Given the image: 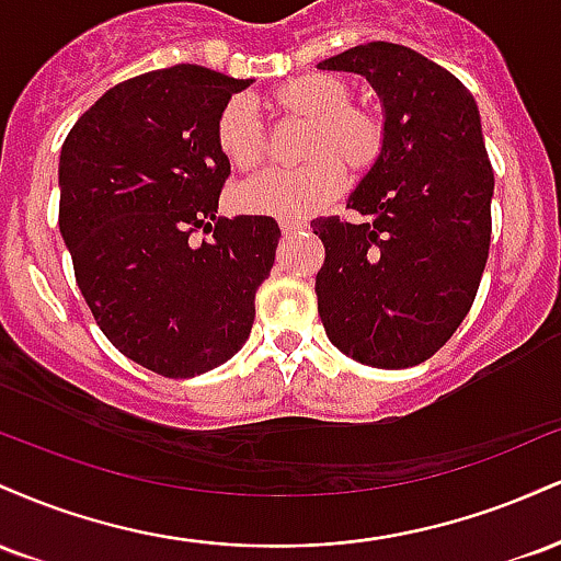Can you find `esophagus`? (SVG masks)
Instances as JSON below:
<instances>
[{"instance_id": "1", "label": "esophagus", "mask_w": 561, "mask_h": 561, "mask_svg": "<svg viewBox=\"0 0 561 561\" xmlns=\"http://www.w3.org/2000/svg\"><path fill=\"white\" fill-rule=\"evenodd\" d=\"M306 227L308 224H302V221H282L279 224V229L285 231V234H295V231H302Z\"/></svg>"}]
</instances>
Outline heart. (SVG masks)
Masks as SVG:
<instances>
[{"mask_svg": "<svg viewBox=\"0 0 561 561\" xmlns=\"http://www.w3.org/2000/svg\"><path fill=\"white\" fill-rule=\"evenodd\" d=\"M351 87L337 76H298L276 89V105L289 115L311 118L306 139L308 163L298 169H266L234 186V203L248 214L308 218L324 210L347 186V171L369 169L385 145V124L369 107L351 105ZM218 150L234 169H253L266 156L261 115L250 94L231 96L216 121ZM339 156L334 157L333 152Z\"/></svg>", "mask_w": 561, "mask_h": 561, "instance_id": "heart-1", "label": "heart"}]
</instances>
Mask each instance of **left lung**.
Here are the masks:
<instances>
[{
	"instance_id": "1",
	"label": "left lung",
	"mask_w": 561,
	"mask_h": 561,
	"mask_svg": "<svg viewBox=\"0 0 561 561\" xmlns=\"http://www.w3.org/2000/svg\"><path fill=\"white\" fill-rule=\"evenodd\" d=\"M375 87L385 145L347 208L311 221L327 337L356 362L405 369L435 356L472 308L491 248L493 169L469 89L437 62L369 42L319 62Z\"/></svg>"
}]
</instances>
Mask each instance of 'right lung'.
Segmentation results:
<instances>
[{"mask_svg": "<svg viewBox=\"0 0 561 561\" xmlns=\"http://www.w3.org/2000/svg\"><path fill=\"white\" fill-rule=\"evenodd\" d=\"M253 79L171 66L115 83L60 152V234L105 337L171 379L229 362L255 319L279 224L216 218L231 165L216 121ZM199 228L214 238L195 243Z\"/></svg>", "mask_w": 561, "mask_h": 561, "instance_id": "right-lung-1", "label": "right lung"}]
</instances>
